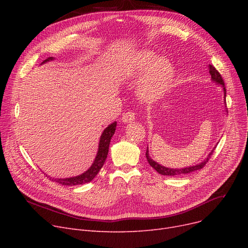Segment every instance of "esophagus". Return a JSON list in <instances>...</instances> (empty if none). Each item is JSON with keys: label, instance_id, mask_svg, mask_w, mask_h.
Here are the masks:
<instances>
[{"label": "esophagus", "instance_id": "34e87169", "mask_svg": "<svg viewBox=\"0 0 248 248\" xmlns=\"http://www.w3.org/2000/svg\"><path fill=\"white\" fill-rule=\"evenodd\" d=\"M135 119H136V112L133 111V110H129V111H126V112L124 113L122 120L124 124H127V123L134 122Z\"/></svg>", "mask_w": 248, "mask_h": 248}]
</instances>
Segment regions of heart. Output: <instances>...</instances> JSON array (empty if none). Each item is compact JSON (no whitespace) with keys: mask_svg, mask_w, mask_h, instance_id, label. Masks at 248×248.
I'll return each instance as SVG.
<instances>
[{"mask_svg":"<svg viewBox=\"0 0 248 248\" xmlns=\"http://www.w3.org/2000/svg\"><path fill=\"white\" fill-rule=\"evenodd\" d=\"M145 73L140 83L139 93L145 101L157 100L164 95L173 81L172 65L165 59H158L152 52L141 51L129 61L127 76L138 80Z\"/></svg>","mask_w":248,"mask_h":248,"instance_id":"obj_1","label":"heart"}]
</instances>
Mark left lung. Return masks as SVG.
I'll list each match as a JSON object with an SVG mask.
<instances>
[{
  "instance_id": "left-lung-1",
  "label": "left lung",
  "mask_w": 248,
  "mask_h": 248,
  "mask_svg": "<svg viewBox=\"0 0 248 248\" xmlns=\"http://www.w3.org/2000/svg\"><path fill=\"white\" fill-rule=\"evenodd\" d=\"M209 72H210V74H211L212 80L215 81V82H217L218 84H220L221 86L223 87L224 96H226V88H225V84H224V80H223L222 76H221V74L217 71V69H216L214 66H212V65H209ZM212 154H213V151L209 154V155H208V158H207L204 162H202L201 164L196 165V166H193V167L183 168V169H170V168H166V167H163V166L159 165L157 162H155V161L152 160V158L149 155L148 149H147V153H146V157H147V160H148L149 164H150L159 174L164 175V176H179V175L189 174V173L195 172V171H197V170H200V169H202V168L206 165V163L208 162V160H209V158L211 157Z\"/></svg>"
}]
</instances>
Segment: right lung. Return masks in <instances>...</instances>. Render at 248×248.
<instances>
[{
    "label": "right lung",
    "instance_id": "1",
    "mask_svg": "<svg viewBox=\"0 0 248 248\" xmlns=\"http://www.w3.org/2000/svg\"><path fill=\"white\" fill-rule=\"evenodd\" d=\"M52 59H53V58L50 57L47 60H45L44 62L52 60ZM115 127H116V123H113V124H109L103 131V133L100 137L98 152H97V155H96V158L94 160V163L85 173H83L80 176H76V177H73V178H66V179H51L50 178V180L55 181L59 184L66 185V186L81 185V184H85V183H88V182H90V181H93V178H95V176L98 174V172L100 171V169L102 168L104 162H106V160H107L109 142H110V140H111V138H112V136L115 132Z\"/></svg>",
    "mask_w": 248,
    "mask_h": 248
}]
</instances>
